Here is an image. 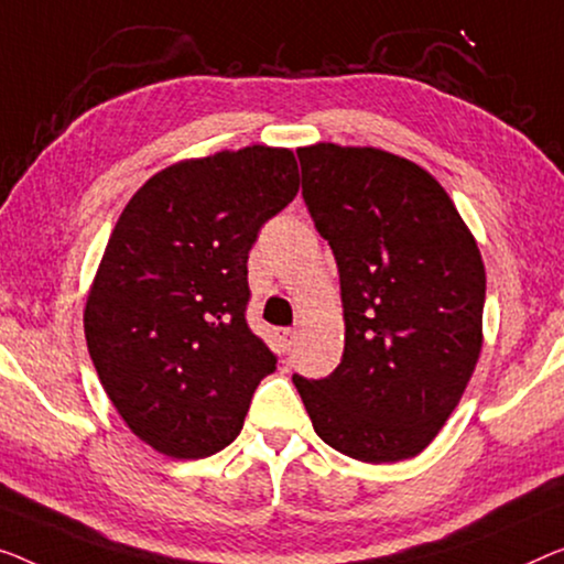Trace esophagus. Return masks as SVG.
Segmentation results:
<instances>
[{"label":"esophagus","instance_id":"34e87169","mask_svg":"<svg viewBox=\"0 0 564 564\" xmlns=\"http://www.w3.org/2000/svg\"><path fill=\"white\" fill-rule=\"evenodd\" d=\"M279 339H281L283 351H291L293 347H296V332H293V329H281Z\"/></svg>","mask_w":564,"mask_h":564}]
</instances>
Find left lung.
<instances>
[{
	"label": "left lung",
	"instance_id": "obj_1",
	"mask_svg": "<svg viewBox=\"0 0 564 564\" xmlns=\"http://www.w3.org/2000/svg\"><path fill=\"white\" fill-rule=\"evenodd\" d=\"M304 202L339 268L344 355L293 375L314 431L365 464L425 451L456 410L484 344L486 271L438 180L375 147L299 151Z\"/></svg>",
	"mask_w": 564,
	"mask_h": 564
}]
</instances>
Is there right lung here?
<instances>
[{
	"mask_svg": "<svg viewBox=\"0 0 564 564\" xmlns=\"http://www.w3.org/2000/svg\"><path fill=\"white\" fill-rule=\"evenodd\" d=\"M296 192L293 151L253 144L166 166L123 207L83 329L108 400L164 456L230 445L275 369L246 322L248 253Z\"/></svg>",
	"mask_w": 564,
	"mask_h": 564,
	"instance_id": "right-lung-1",
	"label": "right lung"
}]
</instances>
